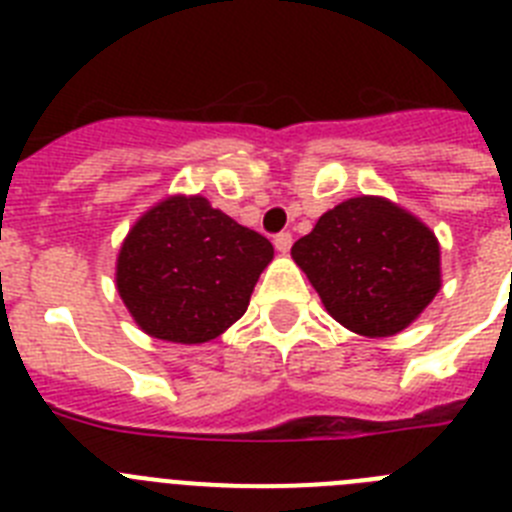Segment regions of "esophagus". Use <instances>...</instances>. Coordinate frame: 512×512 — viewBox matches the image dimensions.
<instances>
[{"label":"esophagus","instance_id":"34e87169","mask_svg":"<svg viewBox=\"0 0 512 512\" xmlns=\"http://www.w3.org/2000/svg\"><path fill=\"white\" fill-rule=\"evenodd\" d=\"M274 246H277V251L287 253L289 248H292V233H277V238H274Z\"/></svg>","mask_w":512,"mask_h":512}]
</instances>
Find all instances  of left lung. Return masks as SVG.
Returning a JSON list of instances; mask_svg holds the SVG:
<instances>
[{"mask_svg": "<svg viewBox=\"0 0 512 512\" xmlns=\"http://www.w3.org/2000/svg\"><path fill=\"white\" fill-rule=\"evenodd\" d=\"M325 310L361 336H395L441 287L438 241L420 220L379 197L325 212L292 246Z\"/></svg>", "mask_w": 512, "mask_h": 512, "instance_id": "1", "label": "left lung"}]
</instances>
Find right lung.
I'll list each match as a JSON object with an SVG mask.
<instances>
[{
    "label": "right lung",
    "instance_id": "add662e5",
    "mask_svg": "<svg viewBox=\"0 0 512 512\" xmlns=\"http://www.w3.org/2000/svg\"><path fill=\"white\" fill-rule=\"evenodd\" d=\"M274 256L205 197H169L140 217L120 248L117 292L148 336L205 343L246 312Z\"/></svg>",
    "mask_w": 512,
    "mask_h": 512
}]
</instances>
